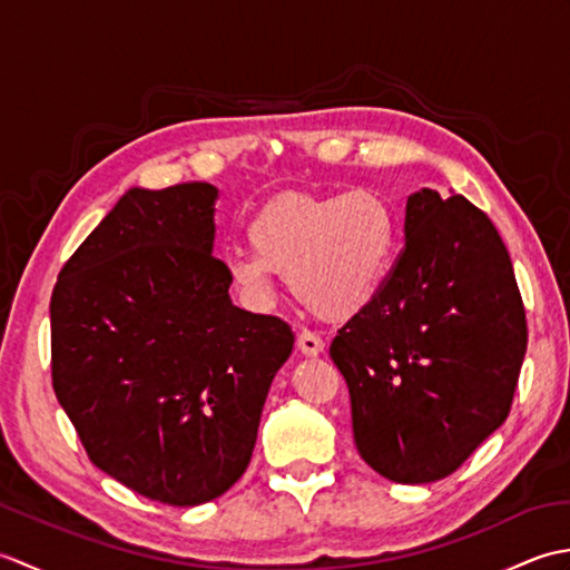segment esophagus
Here are the masks:
<instances>
[{"instance_id": "obj_1", "label": "esophagus", "mask_w": 570, "mask_h": 570, "mask_svg": "<svg viewBox=\"0 0 570 570\" xmlns=\"http://www.w3.org/2000/svg\"><path fill=\"white\" fill-rule=\"evenodd\" d=\"M296 345H298V350H301V353H304L306 357H318V355L323 353V350H325V343L321 341V335L311 333V331L298 333Z\"/></svg>"}]
</instances>
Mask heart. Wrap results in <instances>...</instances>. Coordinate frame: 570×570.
Returning <instances> with one entry per match:
<instances>
[{
  "label": "heart",
  "instance_id": "b5f03b06",
  "mask_svg": "<svg viewBox=\"0 0 570 570\" xmlns=\"http://www.w3.org/2000/svg\"><path fill=\"white\" fill-rule=\"evenodd\" d=\"M252 249L225 257L229 286L254 311L274 308L278 274L323 318H350L380 294L396 242V217L380 193H284L252 217Z\"/></svg>",
  "mask_w": 570,
  "mask_h": 570
}]
</instances>
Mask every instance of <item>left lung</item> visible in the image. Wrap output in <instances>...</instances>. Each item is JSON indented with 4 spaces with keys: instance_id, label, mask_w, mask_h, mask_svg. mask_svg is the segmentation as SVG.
Masks as SVG:
<instances>
[{
    "instance_id": "1",
    "label": "left lung",
    "mask_w": 570,
    "mask_h": 570,
    "mask_svg": "<svg viewBox=\"0 0 570 570\" xmlns=\"http://www.w3.org/2000/svg\"><path fill=\"white\" fill-rule=\"evenodd\" d=\"M524 353L522 296L490 217L463 196H409L404 252L331 345L362 460L404 485L451 475L510 414Z\"/></svg>"
}]
</instances>
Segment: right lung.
I'll use <instances>...</instances> for the list:
<instances>
[{
  "mask_svg": "<svg viewBox=\"0 0 570 570\" xmlns=\"http://www.w3.org/2000/svg\"><path fill=\"white\" fill-rule=\"evenodd\" d=\"M210 184L129 188L58 274L51 372L90 460L144 498L196 507L247 470L284 321L237 308L213 257Z\"/></svg>",
  "mask_w": 570,
  "mask_h": 570,
  "instance_id": "add662e5",
  "label": "right lung"
}]
</instances>
